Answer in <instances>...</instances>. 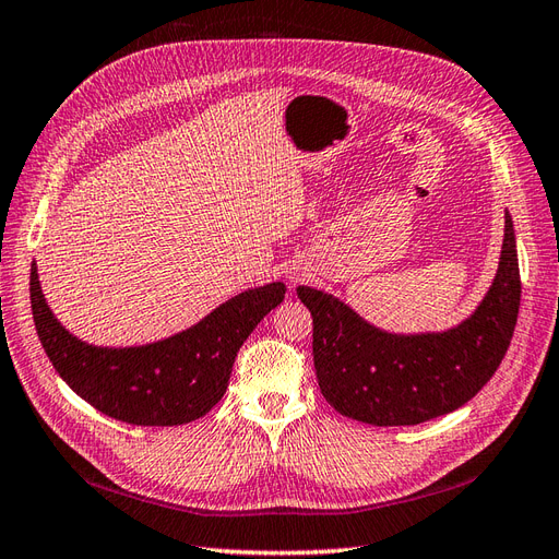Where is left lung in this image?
I'll list each match as a JSON object with an SVG mask.
<instances>
[{
	"instance_id": "left-lung-1",
	"label": "left lung",
	"mask_w": 559,
	"mask_h": 559,
	"mask_svg": "<svg viewBox=\"0 0 559 559\" xmlns=\"http://www.w3.org/2000/svg\"><path fill=\"white\" fill-rule=\"evenodd\" d=\"M520 293L510 215L497 278L477 311L450 332L389 334L332 295L297 288L313 318V368L323 397L344 417L372 426H414L466 405L506 356Z\"/></svg>"
}]
</instances>
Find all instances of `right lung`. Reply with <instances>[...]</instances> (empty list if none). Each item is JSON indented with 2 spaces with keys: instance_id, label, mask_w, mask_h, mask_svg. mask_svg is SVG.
Wrapping results in <instances>:
<instances>
[{
  "instance_id": "1",
  "label": "right lung",
  "mask_w": 559,
  "mask_h": 559,
  "mask_svg": "<svg viewBox=\"0 0 559 559\" xmlns=\"http://www.w3.org/2000/svg\"><path fill=\"white\" fill-rule=\"evenodd\" d=\"M285 297L283 283L246 290L201 323L164 342L103 348L62 328L29 271L32 318L46 356L66 384L95 409L135 426H180L201 419L225 395L238 348Z\"/></svg>"
}]
</instances>
